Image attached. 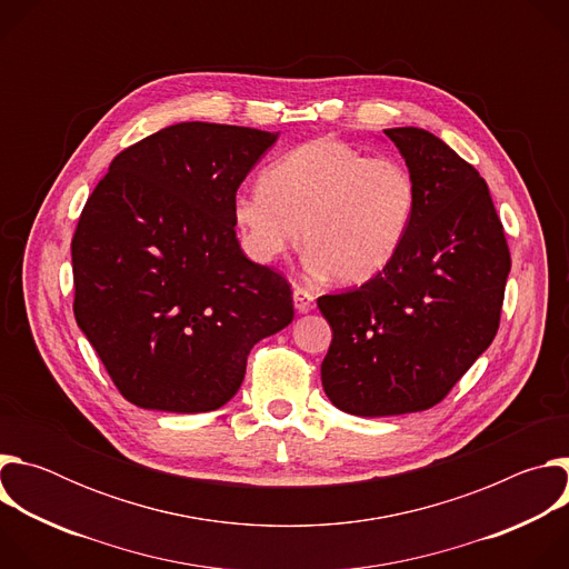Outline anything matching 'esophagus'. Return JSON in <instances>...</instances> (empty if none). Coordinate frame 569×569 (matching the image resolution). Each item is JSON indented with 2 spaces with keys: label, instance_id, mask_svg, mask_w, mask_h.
<instances>
[{
  "label": "esophagus",
  "instance_id": "esophagus-1",
  "mask_svg": "<svg viewBox=\"0 0 569 569\" xmlns=\"http://www.w3.org/2000/svg\"><path fill=\"white\" fill-rule=\"evenodd\" d=\"M292 299H295V308L297 312H310L315 308V295L301 286H297L292 290Z\"/></svg>",
  "mask_w": 569,
  "mask_h": 569
}]
</instances>
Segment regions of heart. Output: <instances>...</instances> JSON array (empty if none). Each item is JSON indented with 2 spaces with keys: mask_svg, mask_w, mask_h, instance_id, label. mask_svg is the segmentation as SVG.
<instances>
[{
  "mask_svg": "<svg viewBox=\"0 0 569 569\" xmlns=\"http://www.w3.org/2000/svg\"><path fill=\"white\" fill-rule=\"evenodd\" d=\"M417 207L419 182L405 161L319 137L279 157L261 173L259 191H240L231 211L259 263L295 248L301 227L312 272L362 283L393 261Z\"/></svg>",
  "mask_w": 569,
  "mask_h": 569,
  "instance_id": "heart-1",
  "label": "heart"
}]
</instances>
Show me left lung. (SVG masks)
Instances as JSON below:
<instances>
[{
  "label": "left lung",
  "instance_id": "8db88e82",
  "mask_svg": "<svg viewBox=\"0 0 569 569\" xmlns=\"http://www.w3.org/2000/svg\"><path fill=\"white\" fill-rule=\"evenodd\" d=\"M419 182L415 222L367 283L321 295L333 340L321 385L356 417H396L441 402L498 329L511 254L489 187L421 128H389Z\"/></svg>",
  "mask_w": 569,
  "mask_h": 569
}]
</instances>
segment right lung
Returning <instances> with one entry per match:
<instances>
[{
    "label": "right lung",
    "instance_id": "obj_1",
    "mask_svg": "<svg viewBox=\"0 0 569 569\" xmlns=\"http://www.w3.org/2000/svg\"><path fill=\"white\" fill-rule=\"evenodd\" d=\"M277 134L189 121L126 150L71 238L73 317L137 408L211 412L292 321L283 274L242 254L233 198Z\"/></svg>",
    "mask_w": 569,
    "mask_h": 569
}]
</instances>
